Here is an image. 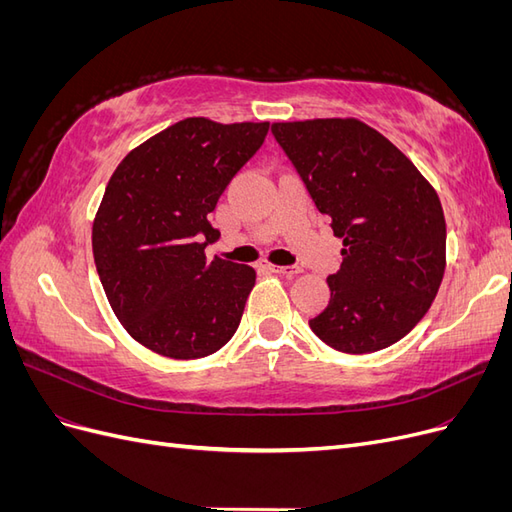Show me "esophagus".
<instances>
[{
	"mask_svg": "<svg viewBox=\"0 0 512 512\" xmlns=\"http://www.w3.org/2000/svg\"><path fill=\"white\" fill-rule=\"evenodd\" d=\"M267 269H271L273 273H280V275H288V277H292V275H299V273H301V269H299V267H282V265H267Z\"/></svg>",
	"mask_w": 512,
	"mask_h": 512,
	"instance_id": "esophagus-1",
	"label": "esophagus"
}]
</instances>
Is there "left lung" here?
Instances as JSON below:
<instances>
[{"instance_id": "left-lung-1", "label": "left lung", "mask_w": 512, "mask_h": 512, "mask_svg": "<svg viewBox=\"0 0 512 512\" xmlns=\"http://www.w3.org/2000/svg\"><path fill=\"white\" fill-rule=\"evenodd\" d=\"M271 132L344 239L342 267L327 280L331 301L309 327L339 352L389 348L421 322L442 284L438 192L389 138L354 117L280 121Z\"/></svg>"}]
</instances>
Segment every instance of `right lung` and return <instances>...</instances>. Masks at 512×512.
<instances>
[{
	"instance_id": "add662e5",
	"label": "right lung",
	"mask_w": 512,
	"mask_h": 512,
	"mask_svg": "<svg viewBox=\"0 0 512 512\" xmlns=\"http://www.w3.org/2000/svg\"><path fill=\"white\" fill-rule=\"evenodd\" d=\"M269 121L188 117L132 149L108 181L91 245L106 299L138 344L203 359L235 335L256 271L215 256L209 222L230 179L265 143Z\"/></svg>"
}]
</instances>
